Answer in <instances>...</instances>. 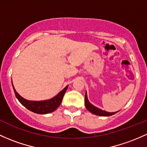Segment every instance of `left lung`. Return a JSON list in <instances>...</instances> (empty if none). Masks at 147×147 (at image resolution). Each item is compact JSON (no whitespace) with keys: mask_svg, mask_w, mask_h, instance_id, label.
<instances>
[{"mask_svg":"<svg viewBox=\"0 0 147 147\" xmlns=\"http://www.w3.org/2000/svg\"><path fill=\"white\" fill-rule=\"evenodd\" d=\"M84 102H85V106H86V108L90 112H91L92 114H96V115L98 116H100V117H109V116H112L113 114H116L117 112H106L105 110H102V109H99L96 106L93 105L91 102L88 101V97H87V93L86 91V94H85V100H84Z\"/></svg>","mask_w":147,"mask_h":147,"instance_id":"left-lung-1","label":"left lung"}]
</instances>
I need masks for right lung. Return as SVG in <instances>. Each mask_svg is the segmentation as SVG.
I'll return each mask as SVG.
<instances>
[{"instance_id": "right-lung-1", "label": "right lung", "mask_w": 147, "mask_h": 147, "mask_svg": "<svg viewBox=\"0 0 147 147\" xmlns=\"http://www.w3.org/2000/svg\"><path fill=\"white\" fill-rule=\"evenodd\" d=\"M12 87L15 93V96L17 97L18 100L20 102L22 105L31 111V112L36 113V114H46L49 113L53 112L55 111L62 102L64 94H65L66 90H67L68 86H66L63 89L61 92H59L56 96L54 98H51L49 100H45L41 101H33V100H28L25 99L23 97L20 96L17 91L13 86V83L12 82Z\"/></svg>"}]
</instances>
